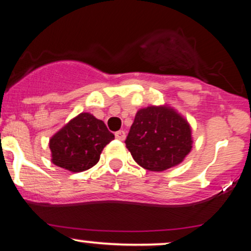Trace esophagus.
<instances>
[{"instance_id":"esophagus-1","label":"esophagus","mask_w":251,"mask_h":251,"mask_svg":"<svg viewBox=\"0 0 251 251\" xmlns=\"http://www.w3.org/2000/svg\"><path fill=\"white\" fill-rule=\"evenodd\" d=\"M115 137L117 138V140L123 141V140H125V138H126V131H123V130L116 131V132H115Z\"/></svg>"}]
</instances>
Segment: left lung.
<instances>
[{
    "label": "left lung",
    "instance_id": "1",
    "mask_svg": "<svg viewBox=\"0 0 251 251\" xmlns=\"http://www.w3.org/2000/svg\"><path fill=\"white\" fill-rule=\"evenodd\" d=\"M193 138L188 121L175 108L149 106L136 113L126 140L132 158L145 170L175 168L191 152Z\"/></svg>",
    "mask_w": 251,
    "mask_h": 251
}]
</instances>
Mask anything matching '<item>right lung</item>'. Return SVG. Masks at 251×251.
<instances>
[{"label":"right lung","mask_w":251,"mask_h":251,"mask_svg":"<svg viewBox=\"0 0 251 251\" xmlns=\"http://www.w3.org/2000/svg\"><path fill=\"white\" fill-rule=\"evenodd\" d=\"M114 137L103 121L81 113L50 138L51 162L74 173L86 171L99 162L103 148Z\"/></svg>","instance_id":"right-lung-1"}]
</instances>
